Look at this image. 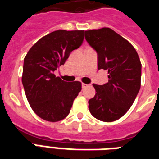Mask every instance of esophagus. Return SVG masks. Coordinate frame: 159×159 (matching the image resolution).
<instances>
[{"label":"esophagus","instance_id":"34e87169","mask_svg":"<svg viewBox=\"0 0 159 159\" xmlns=\"http://www.w3.org/2000/svg\"><path fill=\"white\" fill-rule=\"evenodd\" d=\"M87 86H89V85H88V84H84V83L82 84V88H83V89H85Z\"/></svg>","mask_w":159,"mask_h":159}]
</instances>
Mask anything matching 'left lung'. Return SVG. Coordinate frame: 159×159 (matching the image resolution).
<instances>
[{"instance_id": "1", "label": "left lung", "mask_w": 159, "mask_h": 159, "mask_svg": "<svg viewBox=\"0 0 159 159\" xmlns=\"http://www.w3.org/2000/svg\"><path fill=\"white\" fill-rule=\"evenodd\" d=\"M86 41L98 53V69L107 70L108 82L93 84L95 96L89 100L90 113L111 122L125 115L140 89L141 63L134 48L109 28L84 32Z\"/></svg>"}]
</instances>
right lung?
<instances>
[{
  "label": "right lung",
  "instance_id": "add662e5",
  "mask_svg": "<svg viewBox=\"0 0 159 159\" xmlns=\"http://www.w3.org/2000/svg\"><path fill=\"white\" fill-rule=\"evenodd\" d=\"M84 30H57L43 37L24 60L22 83L33 111L51 122L64 119L81 91L79 81L66 82L54 71L81 46Z\"/></svg>",
  "mask_w": 159,
  "mask_h": 159
}]
</instances>
